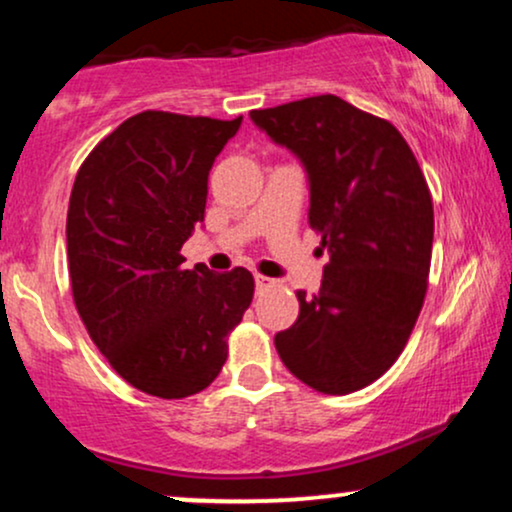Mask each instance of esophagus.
<instances>
[{"label": "esophagus", "instance_id": "obj_1", "mask_svg": "<svg viewBox=\"0 0 512 512\" xmlns=\"http://www.w3.org/2000/svg\"><path fill=\"white\" fill-rule=\"evenodd\" d=\"M272 286H276V279H272V276H264V274L255 276V289L257 291H267V289H272Z\"/></svg>", "mask_w": 512, "mask_h": 512}]
</instances>
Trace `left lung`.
<instances>
[{"label": "left lung", "instance_id": "left-lung-1", "mask_svg": "<svg viewBox=\"0 0 512 512\" xmlns=\"http://www.w3.org/2000/svg\"><path fill=\"white\" fill-rule=\"evenodd\" d=\"M308 173V221L330 252L320 291L274 337L284 366L325 395L378 380L402 354L428 289L433 202L395 125L339 96L252 110Z\"/></svg>", "mask_w": 512, "mask_h": 512}]
</instances>
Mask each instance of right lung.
Wrapping results in <instances>:
<instances>
[{
	"label": "right lung",
	"instance_id": "obj_1",
	"mask_svg": "<svg viewBox=\"0 0 512 512\" xmlns=\"http://www.w3.org/2000/svg\"><path fill=\"white\" fill-rule=\"evenodd\" d=\"M240 122L146 110L76 173L67 211L76 310L115 373L146 395L182 399L214 383L255 293L248 269H185L180 255Z\"/></svg>",
	"mask_w": 512,
	"mask_h": 512
}]
</instances>
